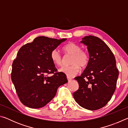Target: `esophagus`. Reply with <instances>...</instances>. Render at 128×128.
Wrapping results in <instances>:
<instances>
[{"mask_svg": "<svg viewBox=\"0 0 128 128\" xmlns=\"http://www.w3.org/2000/svg\"><path fill=\"white\" fill-rule=\"evenodd\" d=\"M67 79H68V81H69V82H70L71 80H72V78L71 77H69V76H67Z\"/></svg>", "mask_w": 128, "mask_h": 128, "instance_id": "obj_1", "label": "esophagus"}]
</instances>
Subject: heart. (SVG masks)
Instances as JSON below:
<instances>
[{
    "instance_id": "b5f03b06",
    "label": "heart",
    "mask_w": 128,
    "mask_h": 128,
    "mask_svg": "<svg viewBox=\"0 0 128 128\" xmlns=\"http://www.w3.org/2000/svg\"><path fill=\"white\" fill-rule=\"evenodd\" d=\"M62 51L66 54H70V66H63L59 69V71L65 73L69 77H73L78 73L80 66L85 68L89 62V55L87 52L82 50L81 47L74 43H69L62 47ZM51 59L53 63L59 66L62 64V56L58 50L55 49L51 51Z\"/></svg>"
}]
</instances>
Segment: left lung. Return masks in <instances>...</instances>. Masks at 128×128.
I'll use <instances>...</instances> for the list:
<instances>
[{
    "instance_id": "left-lung-1",
    "label": "left lung",
    "mask_w": 128,
    "mask_h": 128,
    "mask_svg": "<svg viewBox=\"0 0 128 128\" xmlns=\"http://www.w3.org/2000/svg\"><path fill=\"white\" fill-rule=\"evenodd\" d=\"M80 42L87 46L89 62L82 74L74 78L79 88L73 95L80 106L94 111L103 107L111 100L116 89L118 70L114 54L100 38L86 36Z\"/></svg>"
}]
</instances>
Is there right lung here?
<instances>
[{"label":"right lung","mask_w":128,"mask_h":128,"mask_svg":"<svg viewBox=\"0 0 128 128\" xmlns=\"http://www.w3.org/2000/svg\"><path fill=\"white\" fill-rule=\"evenodd\" d=\"M66 40L40 36L19 50L12 64L11 79L25 106L44 107L54 98L58 88L68 82L65 73L56 72L50 58L51 51Z\"/></svg>","instance_id":"add662e5"}]
</instances>
